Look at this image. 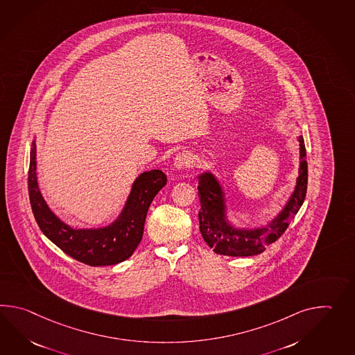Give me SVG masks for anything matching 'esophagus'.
<instances>
[{"instance_id":"34e87169","label":"esophagus","mask_w":355,"mask_h":355,"mask_svg":"<svg viewBox=\"0 0 355 355\" xmlns=\"http://www.w3.org/2000/svg\"><path fill=\"white\" fill-rule=\"evenodd\" d=\"M192 163H193L192 154L189 153V151H182V153L175 155L173 166L175 169L181 171V169H184V168H189V166H192Z\"/></svg>"}]
</instances>
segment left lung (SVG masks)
Returning <instances> with one entry per match:
<instances>
[{
    "label": "left lung",
    "mask_w": 355,
    "mask_h": 355,
    "mask_svg": "<svg viewBox=\"0 0 355 355\" xmlns=\"http://www.w3.org/2000/svg\"><path fill=\"white\" fill-rule=\"evenodd\" d=\"M298 126V123H295ZM300 142L298 177L291 196L282 210L266 224L238 225L229 219V209L225 191L219 178L206 169L197 175L198 197L201 209L198 211L200 232L209 247L224 256H254L263 252L268 245L283 234L295 214L303 205L307 192L308 166L306 145L303 136H297Z\"/></svg>",
    "instance_id": "8db88e82"
}]
</instances>
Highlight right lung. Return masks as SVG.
<instances>
[{"mask_svg": "<svg viewBox=\"0 0 355 355\" xmlns=\"http://www.w3.org/2000/svg\"><path fill=\"white\" fill-rule=\"evenodd\" d=\"M35 140L31 148L28 187L33 214L43 234L66 254L90 266H110L127 260L141 242L146 214L153 198L166 184V174L159 169L140 174L114 220L73 228L52 211L40 192Z\"/></svg>", "mask_w": 355, "mask_h": 355, "instance_id": "obj_1", "label": "right lung"}]
</instances>
